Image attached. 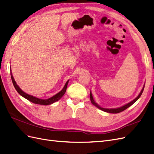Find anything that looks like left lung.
Wrapping results in <instances>:
<instances>
[{"mask_svg": "<svg viewBox=\"0 0 154 154\" xmlns=\"http://www.w3.org/2000/svg\"><path fill=\"white\" fill-rule=\"evenodd\" d=\"M144 86L143 87V89L141 90V92L139 93V94L137 96V97H136V98H135L133 101H130V103H127V105H124V106H122V107H119V108H117V109H105V108H102V107L100 106H99L98 105H97V104L96 103V102L94 101V99H93V97H92L91 92H90V99H91V103H92L93 105H95L96 107H97V108L100 109V110H103V111H105V112H106L112 113V114H117V113H119V112H122V111L126 110L127 108H128L129 106H130L132 105H133V104L135 103V102H136V101L139 98V97H140V96H141L142 93H143V90H144Z\"/></svg>", "mask_w": 154, "mask_h": 154, "instance_id": "left-lung-1", "label": "left lung"}]
</instances>
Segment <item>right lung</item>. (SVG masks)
<instances>
[{
	"instance_id": "obj_1",
	"label": "right lung",
	"mask_w": 154,
	"mask_h": 154,
	"mask_svg": "<svg viewBox=\"0 0 154 154\" xmlns=\"http://www.w3.org/2000/svg\"><path fill=\"white\" fill-rule=\"evenodd\" d=\"M11 80H12V82H13V84L14 85V87H15V89L17 90V91L18 92V94H19L20 95H21L22 97H25L26 99H27V100H29V101L32 102V103H35V104H38V105H51L53 103H54V102L58 101L61 97L64 95L65 92H66V89H67V85H68V82H69V80L66 82V85H65L64 87L63 88V89L59 92L58 93H57V94L53 96V97H50V98L49 99H46V100H42V99H40V98H38V97H36L35 96H31L29 94H26V92H24V91H22L20 88L18 87L17 83L15 81V80H14L13 78V76L12 75V73H11Z\"/></svg>"
}]
</instances>
